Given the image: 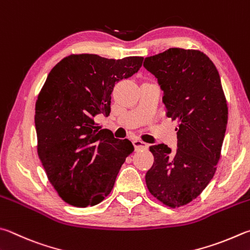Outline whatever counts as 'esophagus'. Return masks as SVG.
I'll use <instances>...</instances> for the list:
<instances>
[{
    "mask_svg": "<svg viewBox=\"0 0 250 250\" xmlns=\"http://www.w3.org/2000/svg\"><path fill=\"white\" fill-rule=\"evenodd\" d=\"M133 145H134L135 149H146L148 147V144L143 142V141H141V140H134Z\"/></svg>",
    "mask_w": 250,
    "mask_h": 250,
    "instance_id": "esophagus-1",
    "label": "esophagus"
}]
</instances>
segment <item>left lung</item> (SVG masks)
Masks as SVG:
<instances>
[{"mask_svg":"<svg viewBox=\"0 0 250 250\" xmlns=\"http://www.w3.org/2000/svg\"><path fill=\"white\" fill-rule=\"evenodd\" d=\"M144 67L164 90L166 115L177 121V149L149 146L153 166L145 175L149 193L169 208L184 207L206 189L221 157L229 108L220 74L199 50L169 48L147 57Z\"/></svg>","mask_w":250,"mask_h":250,"instance_id":"8db88e82","label":"left lung"}]
</instances>
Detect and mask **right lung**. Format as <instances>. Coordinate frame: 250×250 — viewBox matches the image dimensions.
Instances as JSON below:
<instances>
[{
    "instance_id": "obj_1",
    "label": "right lung",
    "mask_w": 250,
    "mask_h": 250,
    "mask_svg": "<svg viewBox=\"0 0 250 250\" xmlns=\"http://www.w3.org/2000/svg\"><path fill=\"white\" fill-rule=\"evenodd\" d=\"M142 62V57L71 54L50 71L40 90L35 108L38 156L50 184L71 206L101 203L134 151L128 139H115L94 117L109 116L115 84L137 73Z\"/></svg>"
}]
</instances>
